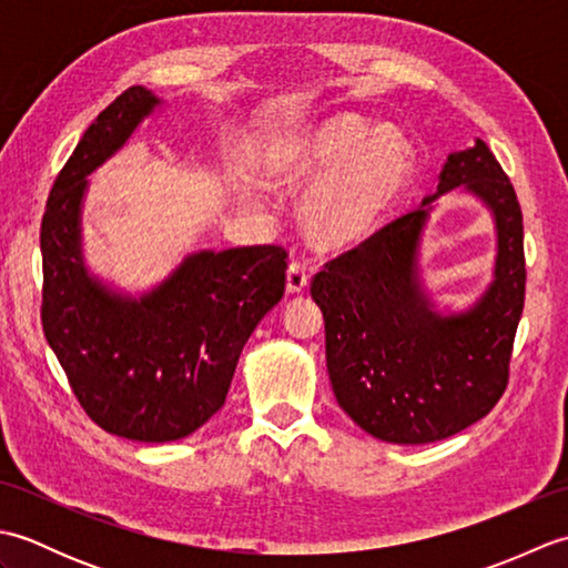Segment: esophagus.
Returning <instances> with one entry per match:
<instances>
[{
	"mask_svg": "<svg viewBox=\"0 0 568 568\" xmlns=\"http://www.w3.org/2000/svg\"><path fill=\"white\" fill-rule=\"evenodd\" d=\"M310 285V273L305 268V263L293 261L291 268H287V293L297 295V293H305Z\"/></svg>",
	"mask_w": 568,
	"mask_h": 568,
	"instance_id": "34e87169",
	"label": "esophagus"
}]
</instances>
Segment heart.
I'll return each mask as SVG.
<instances>
[{
    "instance_id": "heart-1",
    "label": "heart",
    "mask_w": 568,
    "mask_h": 568,
    "mask_svg": "<svg viewBox=\"0 0 568 568\" xmlns=\"http://www.w3.org/2000/svg\"><path fill=\"white\" fill-rule=\"evenodd\" d=\"M413 171V151L400 131H368L356 116H336L287 141L265 165L271 187L297 190L322 175L303 202V222L322 246L366 239Z\"/></svg>"
}]
</instances>
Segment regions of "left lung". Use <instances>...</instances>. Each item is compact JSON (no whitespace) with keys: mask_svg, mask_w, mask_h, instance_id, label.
<instances>
[{"mask_svg":"<svg viewBox=\"0 0 568 568\" xmlns=\"http://www.w3.org/2000/svg\"><path fill=\"white\" fill-rule=\"evenodd\" d=\"M464 184L494 214V283L462 316H439L418 283L416 248L430 202ZM523 210L484 141L446 159L434 195L324 263L310 293L322 307L336 403L390 444H429L486 417L508 388L525 305Z\"/></svg>","mask_w":568,"mask_h":568,"instance_id":"left-lung-1","label":"left lung"}]
</instances>
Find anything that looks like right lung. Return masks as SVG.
I'll return each instance as SVG.
<instances>
[{
    "label": "right lung",
    "instance_id": "add662e5",
    "mask_svg": "<svg viewBox=\"0 0 568 568\" xmlns=\"http://www.w3.org/2000/svg\"><path fill=\"white\" fill-rule=\"evenodd\" d=\"M161 100L126 92L98 114L58 173L41 222L45 339L84 413L134 442H175L226 400L241 348L285 293L287 251L192 253L151 293H114L84 268L88 175L124 146Z\"/></svg>",
    "mask_w": 568,
    "mask_h": 568
}]
</instances>
